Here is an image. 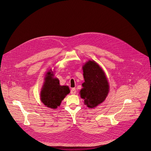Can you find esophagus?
I'll return each instance as SVG.
<instances>
[{"label":"esophagus","instance_id":"obj_1","mask_svg":"<svg viewBox=\"0 0 151 151\" xmlns=\"http://www.w3.org/2000/svg\"><path fill=\"white\" fill-rule=\"evenodd\" d=\"M70 93H71V94H72V95H75V94L76 93V88H71V91H70Z\"/></svg>","mask_w":151,"mask_h":151}]
</instances>
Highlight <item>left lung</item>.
Returning a JSON list of instances; mask_svg holds the SVG:
<instances>
[{"mask_svg": "<svg viewBox=\"0 0 151 151\" xmlns=\"http://www.w3.org/2000/svg\"><path fill=\"white\" fill-rule=\"evenodd\" d=\"M85 82L80 94L84 104L89 108H96L108 96L109 85L105 72L95 61L89 60L83 66Z\"/></svg>", "mask_w": 151, "mask_h": 151, "instance_id": "obj_1", "label": "left lung"}]
</instances>
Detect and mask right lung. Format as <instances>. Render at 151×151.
<instances>
[{
  "label": "right lung",
  "instance_id": "add662e5",
  "mask_svg": "<svg viewBox=\"0 0 151 151\" xmlns=\"http://www.w3.org/2000/svg\"><path fill=\"white\" fill-rule=\"evenodd\" d=\"M53 77V72L49 70L45 75L40 96L42 102L47 108L56 109L70 91L68 86H60L59 80Z\"/></svg>",
  "mask_w": 151,
  "mask_h": 151
}]
</instances>
